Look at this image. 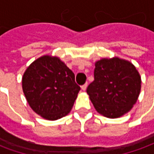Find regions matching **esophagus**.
I'll return each instance as SVG.
<instances>
[{
	"label": "esophagus",
	"instance_id": "esophagus-1",
	"mask_svg": "<svg viewBox=\"0 0 154 154\" xmlns=\"http://www.w3.org/2000/svg\"><path fill=\"white\" fill-rule=\"evenodd\" d=\"M87 87V83H85L84 85H82V89L83 91H86Z\"/></svg>",
	"mask_w": 154,
	"mask_h": 154
}]
</instances>
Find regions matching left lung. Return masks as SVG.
Here are the masks:
<instances>
[{
    "label": "left lung",
    "instance_id": "left-lung-1",
    "mask_svg": "<svg viewBox=\"0 0 154 154\" xmlns=\"http://www.w3.org/2000/svg\"><path fill=\"white\" fill-rule=\"evenodd\" d=\"M95 66L94 81L87 89L95 109L110 119L128 113L141 89V77L136 67L117 57L102 58Z\"/></svg>",
    "mask_w": 154,
    "mask_h": 154
}]
</instances>
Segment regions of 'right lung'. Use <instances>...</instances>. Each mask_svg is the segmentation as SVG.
Wrapping results in <instances>:
<instances>
[{
	"instance_id": "obj_1",
	"label": "right lung",
	"mask_w": 154,
	"mask_h": 154,
	"mask_svg": "<svg viewBox=\"0 0 154 154\" xmlns=\"http://www.w3.org/2000/svg\"><path fill=\"white\" fill-rule=\"evenodd\" d=\"M22 88L32 110L48 120L67 116L81 90L72 70L59 57L49 55L38 57L27 67Z\"/></svg>"
}]
</instances>
